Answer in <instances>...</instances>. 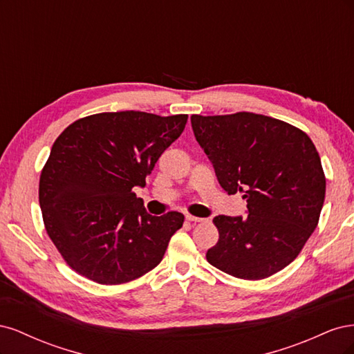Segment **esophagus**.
Segmentation results:
<instances>
[{"label": "esophagus", "instance_id": "34e87169", "mask_svg": "<svg viewBox=\"0 0 354 354\" xmlns=\"http://www.w3.org/2000/svg\"><path fill=\"white\" fill-rule=\"evenodd\" d=\"M203 220H205V218L190 216V214H187V216H186V221H189V223H201V221H203Z\"/></svg>", "mask_w": 354, "mask_h": 354}]
</instances>
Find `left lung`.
<instances>
[{
  "label": "left lung",
  "instance_id": "left-lung-1",
  "mask_svg": "<svg viewBox=\"0 0 354 354\" xmlns=\"http://www.w3.org/2000/svg\"><path fill=\"white\" fill-rule=\"evenodd\" d=\"M196 142L229 195L245 192L248 217L217 216L218 242L207 260L239 279L282 270L315 232L326 180L310 137L270 116L251 112L192 115Z\"/></svg>",
  "mask_w": 354,
  "mask_h": 354
}]
</instances>
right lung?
Returning a JSON list of instances; mask_svg holds the SVG:
<instances>
[{
	"label": "right lung",
	"instance_id": "obj_1",
	"mask_svg": "<svg viewBox=\"0 0 354 354\" xmlns=\"http://www.w3.org/2000/svg\"><path fill=\"white\" fill-rule=\"evenodd\" d=\"M187 115L104 112L71 124L39 178L50 239L75 272L102 285L137 279L160 263L185 216H151L133 187L183 133Z\"/></svg>",
	"mask_w": 354,
	"mask_h": 354
}]
</instances>
